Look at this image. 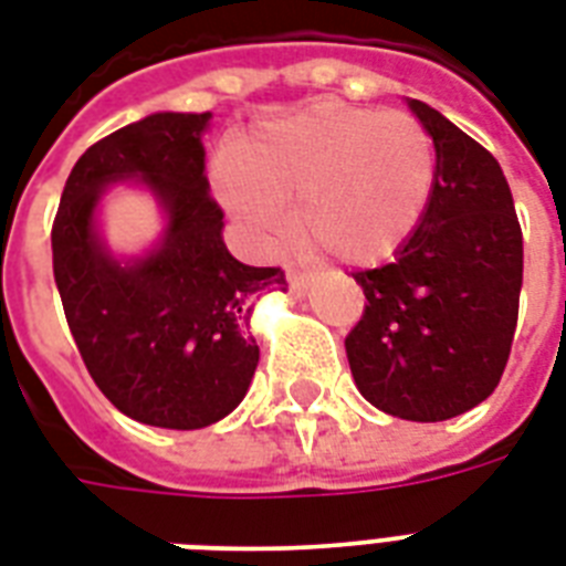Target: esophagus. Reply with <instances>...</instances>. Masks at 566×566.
I'll return each instance as SVG.
<instances>
[{"instance_id": "obj_1", "label": "esophagus", "mask_w": 566, "mask_h": 566, "mask_svg": "<svg viewBox=\"0 0 566 566\" xmlns=\"http://www.w3.org/2000/svg\"><path fill=\"white\" fill-rule=\"evenodd\" d=\"M287 284H291L293 296H305L308 284H312V275L300 273V270H291V273H287Z\"/></svg>"}]
</instances>
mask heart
Instances as JSON below:
<instances>
[{
	"mask_svg": "<svg viewBox=\"0 0 566 566\" xmlns=\"http://www.w3.org/2000/svg\"><path fill=\"white\" fill-rule=\"evenodd\" d=\"M216 168L231 213L273 243L296 228L344 264H377L424 226L437 189V145L409 112L347 103L308 109L254 129Z\"/></svg>",
	"mask_w": 566,
	"mask_h": 566,
	"instance_id": "1",
	"label": "heart"
}]
</instances>
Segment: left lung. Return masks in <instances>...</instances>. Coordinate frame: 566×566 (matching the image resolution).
Segmentation results:
<instances>
[{"mask_svg": "<svg viewBox=\"0 0 566 566\" xmlns=\"http://www.w3.org/2000/svg\"><path fill=\"white\" fill-rule=\"evenodd\" d=\"M409 106L437 145V189L398 258L353 273L368 302L344 347L374 407L446 421L502 379L520 314L523 228L493 154L427 103Z\"/></svg>", "mask_w": 566, "mask_h": 566, "instance_id": "8db88e82", "label": "left lung"}]
</instances>
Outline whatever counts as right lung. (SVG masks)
<instances>
[{"mask_svg": "<svg viewBox=\"0 0 566 566\" xmlns=\"http://www.w3.org/2000/svg\"><path fill=\"white\" fill-rule=\"evenodd\" d=\"M210 112H157L85 150L53 222L64 317L103 395L142 424L198 430L245 398L261 350L254 300L284 291L282 266H245L222 243V207L205 178ZM120 177H142L169 213L157 253L120 268L93 234V207Z\"/></svg>", "mask_w": 566, "mask_h": 566, "instance_id": "add662e5", "label": "right lung"}]
</instances>
